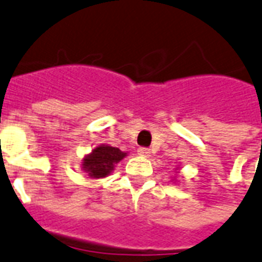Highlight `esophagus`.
<instances>
[{"label": "esophagus", "instance_id": "1", "mask_svg": "<svg viewBox=\"0 0 262 262\" xmlns=\"http://www.w3.org/2000/svg\"><path fill=\"white\" fill-rule=\"evenodd\" d=\"M137 152L140 156H145V157L150 156V150L148 149V148H138Z\"/></svg>", "mask_w": 262, "mask_h": 262}]
</instances>
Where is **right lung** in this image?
I'll list each match as a JSON object with an SVG mask.
<instances>
[{
  "mask_svg": "<svg viewBox=\"0 0 262 262\" xmlns=\"http://www.w3.org/2000/svg\"><path fill=\"white\" fill-rule=\"evenodd\" d=\"M125 156L126 153L121 152L118 148L101 145L83 160V169L91 178H105L114 168V164L122 160Z\"/></svg>",
  "mask_w": 262,
  "mask_h": 262,
  "instance_id": "right-lung-1",
  "label": "right lung"
}]
</instances>
